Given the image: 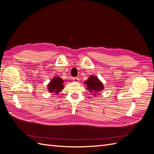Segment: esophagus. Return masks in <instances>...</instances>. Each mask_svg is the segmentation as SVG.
Instances as JSON below:
<instances>
[{"label": "esophagus", "instance_id": "obj_1", "mask_svg": "<svg viewBox=\"0 0 154 154\" xmlns=\"http://www.w3.org/2000/svg\"><path fill=\"white\" fill-rule=\"evenodd\" d=\"M72 80L74 82H79V80H80L78 78H73Z\"/></svg>", "mask_w": 154, "mask_h": 154}]
</instances>
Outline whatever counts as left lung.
<instances>
[{"label":"left lung","mask_w":154,"mask_h":154,"mask_svg":"<svg viewBox=\"0 0 154 154\" xmlns=\"http://www.w3.org/2000/svg\"><path fill=\"white\" fill-rule=\"evenodd\" d=\"M85 84L87 85V89L92 93V95H98L100 92L104 89V85L96 76L91 75L88 78L87 80L84 82Z\"/></svg>","instance_id":"8db88e82"}]
</instances>
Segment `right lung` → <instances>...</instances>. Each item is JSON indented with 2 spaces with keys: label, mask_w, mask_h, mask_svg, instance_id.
<instances>
[{
  "label": "right lung",
  "mask_w": 154,
  "mask_h": 154,
  "mask_svg": "<svg viewBox=\"0 0 154 154\" xmlns=\"http://www.w3.org/2000/svg\"><path fill=\"white\" fill-rule=\"evenodd\" d=\"M63 82V80L60 77L55 76L53 78L48 85V91L50 93L58 94L59 92L62 91L64 87Z\"/></svg>",
  "instance_id": "1"
}]
</instances>
